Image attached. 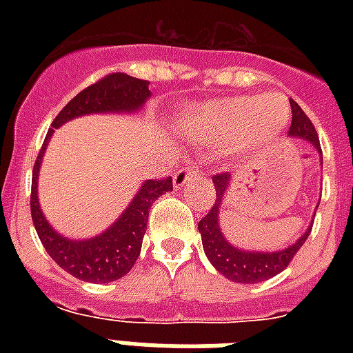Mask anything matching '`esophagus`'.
I'll use <instances>...</instances> for the list:
<instances>
[{"label": "esophagus", "instance_id": "esophagus-1", "mask_svg": "<svg viewBox=\"0 0 353 353\" xmlns=\"http://www.w3.org/2000/svg\"><path fill=\"white\" fill-rule=\"evenodd\" d=\"M199 176V168L198 166H187V168H181V170L177 172L176 176H174V188L179 190L183 185H187L190 179Z\"/></svg>", "mask_w": 353, "mask_h": 353}]
</instances>
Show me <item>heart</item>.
Returning a JSON list of instances; mask_svg holds the SVG:
<instances>
[{"label": "heart", "mask_w": 353, "mask_h": 353, "mask_svg": "<svg viewBox=\"0 0 353 353\" xmlns=\"http://www.w3.org/2000/svg\"><path fill=\"white\" fill-rule=\"evenodd\" d=\"M290 119L280 95H243L216 99L194 106L183 119V132L207 146L227 144L229 159L245 161L273 143Z\"/></svg>", "instance_id": "1"}]
</instances>
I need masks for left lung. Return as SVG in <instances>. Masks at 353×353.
Listing matches in <instances>:
<instances>
[{"label": "left lung", "instance_id": "8db88e82", "mask_svg": "<svg viewBox=\"0 0 353 353\" xmlns=\"http://www.w3.org/2000/svg\"><path fill=\"white\" fill-rule=\"evenodd\" d=\"M291 119L290 132L288 137L295 139V141H306L312 144L313 148L317 150L321 166H323V152H321V143H319L317 132L313 128L312 121L306 117V113L302 112V108L295 101H291ZM216 188V201L209 214L205 216L203 220H199L198 231L201 234V243H203V251L209 258V262L214 265V269L225 279L232 280L236 284H258L263 280L271 279L280 271L288 268L291 258L295 256L296 251L304 245L307 236L312 232L313 218L304 232L296 238L293 243H290L284 249L279 251H254V249H243L227 240L220 225L221 212H223V201H225L227 192L231 190L232 176L231 174H218L212 177ZM319 207V203H317ZM315 207V209H317Z\"/></svg>", "mask_w": 353, "mask_h": 353}]
</instances>
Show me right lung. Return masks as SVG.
Wrapping results in <instances>:
<instances>
[{
  "instance_id": "add662e5",
  "label": "right lung",
  "mask_w": 353,
  "mask_h": 353,
  "mask_svg": "<svg viewBox=\"0 0 353 353\" xmlns=\"http://www.w3.org/2000/svg\"><path fill=\"white\" fill-rule=\"evenodd\" d=\"M148 80L133 79L130 74L115 73L97 84L85 88L79 95L68 102V106L58 113L49 128L43 141L38 159L32 170V188H30V214L32 223L38 232L41 245L46 247L49 256L54 262L73 274L74 279L91 282V284H106L122 279L133 268L143 245L144 232L148 225V214L152 205L159 196L172 190V177L163 181L146 179L139 187L132 201L121 212L112 225L101 234L74 240L60 234L47 221L46 214L38 199V177L40 166L49 146V141L54 135V128L63 126L65 122L84 115H135L144 108L152 93L148 90Z\"/></svg>"
}]
</instances>
